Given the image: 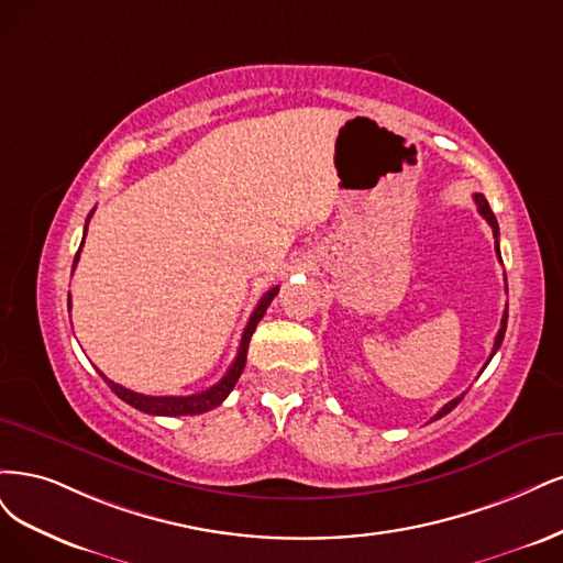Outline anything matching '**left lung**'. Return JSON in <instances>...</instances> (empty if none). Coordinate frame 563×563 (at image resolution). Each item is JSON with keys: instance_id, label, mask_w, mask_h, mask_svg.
Segmentation results:
<instances>
[{"instance_id": "left-lung-1", "label": "left lung", "mask_w": 563, "mask_h": 563, "mask_svg": "<svg viewBox=\"0 0 563 563\" xmlns=\"http://www.w3.org/2000/svg\"><path fill=\"white\" fill-rule=\"evenodd\" d=\"M475 203H477V210H479V214L484 217V220L488 222V227H492L494 229V239H496V252H498V260H500V247H498V222H496V214L492 212V208H488V201H486V198L482 196V194H475ZM505 328H507V311L503 313V320H500V330H498V334H496V341H494V351H492V355H488V360H492L494 355H496V351L500 349V343H503V336H505ZM486 367V365H484ZM463 400V395L461 397H453V400L451 402H446L438 413H434V419H442V416H446L453 407H456L459 402ZM432 419V421H434Z\"/></svg>"}]
</instances>
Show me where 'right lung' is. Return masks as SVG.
I'll return each instance as SVG.
<instances>
[{
  "label": "right lung",
  "instance_id": "obj_1",
  "mask_svg": "<svg viewBox=\"0 0 563 563\" xmlns=\"http://www.w3.org/2000/svg\"><path fill=\"white\" fill-rule=\"evenodd\" d=\"M90 214H93V212H90ZM90 214H88V220H90ZM88 220H86V231H88ZM86 231H84V235H86ZM81 245H84V241H81ZM79 252H81V247H79ZM79 252H77V257H75V266H77V262H79ZM75 266H71V271H75ZM276 295H278V285L271 287L268 292L260 299L257 308H255V311H252V316H250V320H247V324H245V332H243V336H241L239 353H235V360L231 362L229 372L224 374V378L220 380V384H214L212 388H208V390H203V393L185 395V397H177V395L154 397V395H142V393L123 388V386L114 384V380L107 378L104 374H100V376L107 380V386H110L125 405H131V407L144 411V413H152V416H194V413H203V411H210V409H214V407H220V405L227 400V397H229V393L233 390L235 380L241 378V374H243V369H245V357H247L250 339H252V334H255L257 322L264 318L268 303L274 301ZM67 303H69V299H67Z\"/></svg>",
  "mask_w": 563,
  "mask_h": 563
}]
</instances>
